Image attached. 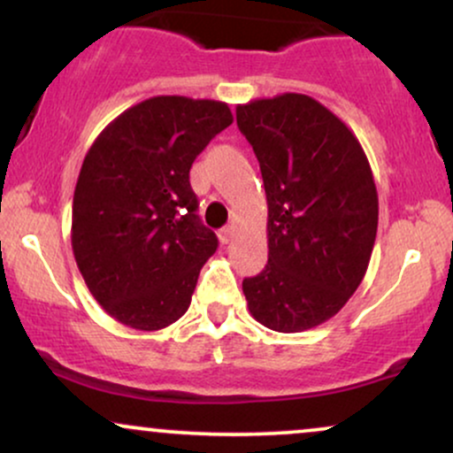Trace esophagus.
Returning <instances> with one entry per match:
<instances>
[{
	"instance_id": "34e87169",
	"label": "esophagus",
	"mask_w": 453,
	"mask_h": 453,
	"mask_svg": "<svg viewBox=\"0 0 453 453\" xmlns=\"http://www.w3.org/2000/svg\"><path fill=\"white\" fill-rule=\"evenodd\" d=\"M232 238H234V227H232V226L221 227V230H219V240H221V244H230V242H232Z\"/></svg>"
}]
</instances>
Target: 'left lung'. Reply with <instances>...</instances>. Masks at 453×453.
Wrapping results in <instances>:
<instances>
[{
    "label": "left lung",
    "instance_id": "8db88e82",
    "mask_svg": "<svg viewBox=\"0 0 453 453\" xmlns=\"http://www.w3.org/2000/svg\"><path fill=\"white\" fill-rule=\"evenodd\" d=\"M267 196V265L244 278L257 322L303 332L341 311L362 284L379 227L368 158L336 114L303 94L236 108Z\"/></svg>",
    "mask_w": 453,
    "mask_h": 453
}]
</instances>
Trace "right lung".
Wrapping results in <instances>:
<instances>
[{"label": "right lung", "mask_w": 453, "mask_h": 453, "mask_svg": "<svg viewBox=\"0 0 453 453\" xmlns=\"http://www.w3.org/2000/svg\"><path fill=\"white\" fill-rule=\"evenodd\" d=\"M234 121L226 102L157 96L119 114L85 154L73 198V253L94 299L135 330L188 311L217 250L190 186L194 158Z\"/></svg>", "instance_id": "1"}]
</instances>
